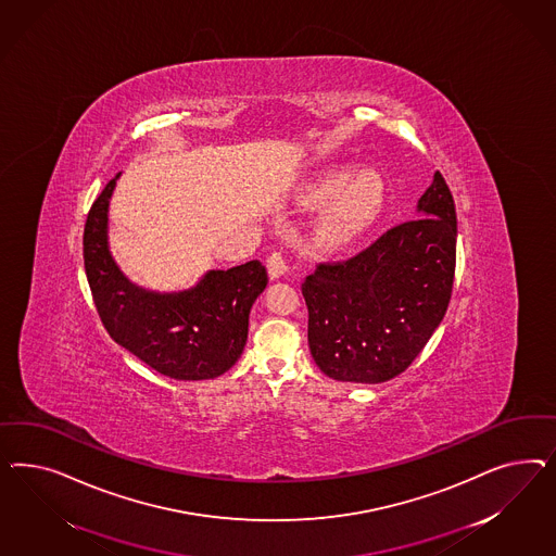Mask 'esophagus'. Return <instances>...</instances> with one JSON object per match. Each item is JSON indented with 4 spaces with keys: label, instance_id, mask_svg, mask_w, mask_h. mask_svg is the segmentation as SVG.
<instances>
[{
    "label": "esophagus",
    "instance_id": "34e87169",
    "mask_svg": "<svg viewBox=\"0 0 556 556\" xmlns=\"http://www.w3.org/2000/svg\"><path fill=\"white\" fill-rule=\"evenodd\" d=\"M267 270H269L270 279H279L287 273V263L281 253H270L267 258Z\"/></svg>",
    "mask_w": 556,
    "mask_h": 556
}]
</instances>
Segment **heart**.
Segmentation results:
<instances>
[{
  "instance_id": "heart-1",
  "label": "heart",
  "mask_w": 556,
  "mask_h": 556,
  "mask_svg": "<svg viewBox=\"0 0 556 556\" xmlns=\"http://www.w3.org/2000/svg\"><path fill=\"white\" fill-rule=\"evenodd\" d=\"M344 173H330L312 191V200L326 203L321 230L330 238H351L377 218L383 205V184L372 173H361L346 185Z\"/></svg>"
}]
</instances>
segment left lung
<instances>
[{
  "label": "left lung",
  "instance_id": "obj_1",
  "mask_svg": "<svg viewBox=\"0 0 556 556\" xmlns=\"http://www.w3.org/2000/svg\"><path fill=\"white\" fill-rule=\"evenodd\" d=\"M455 258V200L437 170L414 218L305 277L307 342L321 372L349 383L404 372L446 314Z\"/></svg>",
  "mask_w": 556,
  "mask_h": 556
}]
</instances>
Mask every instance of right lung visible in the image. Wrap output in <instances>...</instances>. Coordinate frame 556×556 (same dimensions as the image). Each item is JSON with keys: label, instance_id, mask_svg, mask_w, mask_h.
I'll return each mask as SVG.
<instances>
[{"label": "right lung", "instance_id": "right-lung-1", "mask_svg": "<svg viewBox=\"0 0 556 556\" xmlns=\"http://www.w3.org/2000/svg\"><path fill=\"white\" fill-rule=\"evenodd\" d=\"M118 173L85 222L84 258L93 302L110 337L161 375L216 379L232 369L249 338V316L267 287V269L249 261L212 269L184 291H152L130 281L108 242V212Z\"/></svg>", "mask_w": 556, "mask_h": 556}]
</instances>
